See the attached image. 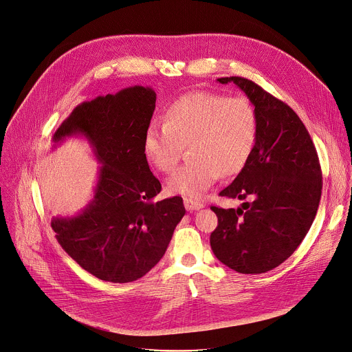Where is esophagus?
Instances as JSON below:
<instances>
[{
    "instance_id": "1",
    "label": "esophagus",
    "mask_w": 352,
    "mask_h": 352,
    "mask_svg": "<svg viewBox=\"0 0 352 352\" xmlns=\"http://www.w3.org/2000/svg\"><path fill=\"white\" fill-rule=\"evenodd\" d=\"M184 204H185V208H186L188 211H197V210H200V208L204 207L200 201L193 200V199H188V197L184 199Z\"/></svg>"
}]
</instances>
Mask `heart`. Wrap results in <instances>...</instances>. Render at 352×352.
Masks as SVG:
<instances>
[{
    "label": "heart",
    "mask_w": 352,
    "mask_h": 352,
    "mask_svg": "<svg viewBox=\"0 0 352 352\" xmlns=\"http://www.w3.org/2000/svg\"><path fill=\"white\" fill-rule=\"evenodd\" d=\"M258 137V116L245 97L196 90L167 108L163 124H151L144 137L148 160L171 173L184 146L190 162L167 181L170 193L201 197L221 177L239 174L248 163Z\"/></svg>",
    "instance_id": "b5f03b06"
}]
</instances>
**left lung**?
I'll return each mask as SVG.
<instances>
[{
    "mask_svg": "<svg viewBox=\"0 0 352 352\" xmlns=\"http://www.w3.org/2000/svg\"><path fill=\"white\" fill-rule=\"evenodd\" d=\"M217 80L232 82L247 94L256 111L258 137L245 167L219 193L252 201L237 210L212 206L218 226L210 243L232 270L261 274L285 262L310 230L321 200V166L306 126L291 107L250 79Z\"/></svg>",
    "mask_w": 352,
    "mask_h": 352,
    "instance_id": "left-lung-1",
    "label": "left lung"
}]
</instances>
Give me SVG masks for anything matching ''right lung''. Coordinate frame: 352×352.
<instances>
[{
    "mask_svg": "<svg viewBox=\"0 0 352 352\" xmlns=\"http://www.w3.org/2000/svg\"><path fill=\"white\" fill-rule=\"evenodd\" d=\"M156 104L151 87L131 86L74 108L54 131L53 148L83 135L98 168L93 199L76 215L53 217L61 248L86 272L108 283L144 277L163 258L185 215L182 197L153 199L162 185L144 152Z\"/></svg>",
    "mask_w": 352,
    "mask_h": 352,
    "instance_id": "add662e5",
    "label": "right lung"
}]
</instances>
